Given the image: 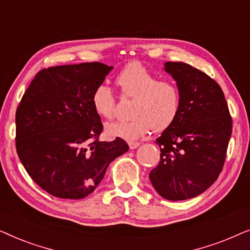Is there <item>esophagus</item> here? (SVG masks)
Here are the masks:
<instances>
[{
	"instance_id": "obj_1",
	"label": "esophagus",
	"mask_w": 250,
	"mask_h": 250,
	"mask_svg": "<svg viewBox=\"0 0 250 250\" xmlns=\"http://www.w3.org/2000/svg\"><path fill=\"white\" fill-rule=\"evenodd\" d=\"M128 146H129V149H136L138 146H140L139 142H128Z\"/></svg>"
}]
</instances>
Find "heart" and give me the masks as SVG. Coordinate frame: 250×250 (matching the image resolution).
Returning a JSON list of instances; mask_svg holds the SVG:
<instances>
[{
    "label": "heart",
    "mask_w": 250,
    "mask_h": 250,
    "mask_svg": "<svg viewBox=\"0 0 250 250\" xmlns=\"http://www.w3.org/2000/svg\"><path fill=\"white\" fill-rule=\"evenodd\" d=\"M115 84L123 98L133 99L132 119L107 125L108 135L134 141L151 128L155 132L165 131L179 115L181 92L177 84L170 80H158L142 64L129 63L117 75ZM91 101L101 118L114 117L116 99L110 88L99 85L92 93Z\"/></svg>",
    "instance_id": "1"
}]
</instances>
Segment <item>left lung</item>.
Returning a JSON list of instances; mask_svg holds the SVG:
<instances>
[{
    "label": "left lung",
    "mask_w": 250,
    "mask_h": 250,
    "mask_svg": "<svg viewBox=\"0 0 250 250\" xmlns=\"http://www.w3.org/2000/svg\"><path fill=\"white\" fill-rule=\"evenodd\" d=\"M181 92L179 115L156 140L158 166L149 174L151 184L167 200L199 196L223 168L232 133V118L216 82L184 62L165 63Z\"/></svg>",
    "instance_id": "obj_1"
}]
</instances>
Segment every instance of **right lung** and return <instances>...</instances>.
<instances>
[{"label": "right lung", "mask_w": 250, "mask_h": 250, "mask_svg": "<svg viewBox=\"0 0 250 250\" xmlns=\"http://www.w3.org/2000/svg\"><path fill=\"white\" fill-rule=\"evenodd\" d=\"M111 69L101 62L42 69L20 101L17 152L34 182L54 197H87L109 164L128 150L121 138L99 141L104 125L91 99Z\"/></svg>", "instance_id": "obj_1"}]
</instances>
